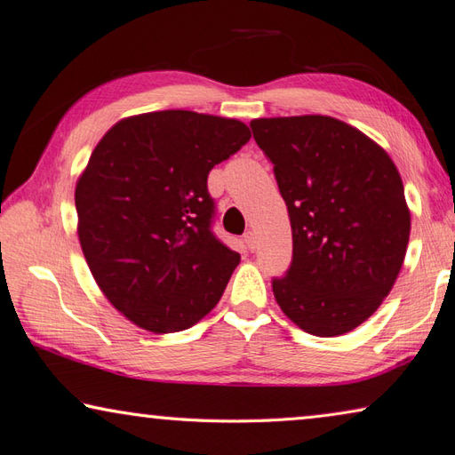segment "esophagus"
I'll return each instance as SVG.
<instances>
[{"label":"esophagus","mask_w":455,"mask_h":455,"mask_svg":"<svg viewBox=\"0 0 455 455\" xmlns=\"http://www.w3.org/2000/svg\"><path fill=\"white\" fill-rule=\"evenodd\" d=\"M244 243H246V248L250 250V252H254V250H256V235L252 233V230H248V233L244 235Z\"/></svg>","instance_id":"esophagus-1"}]
</instances>
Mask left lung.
Instances as JSON below:
<instances>
[{"mask_svg": "<svg viewBox=\"0 0 455 455\" xmlns=\"http://www.w3.org/2000/svg\"><path fill=\"white\" fill-rule=\"evenodd\" d=\"M287 205L293 259L277 305L313 336H340L389 295L407 254L411 211L389 154L326 115L254 119Z\"/></svg>", "mask_w": 455, "mask_h": 455, "instance_id": "left-lung-1", "label": "left lung"}]
</instances>
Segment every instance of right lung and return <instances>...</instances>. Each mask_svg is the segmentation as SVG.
Returning a JSON list of instances; mask_svg holds the SVG:
<instances>
[{"label": "right lung", "instance_id": "1", "mask_svg": "<svg viewBox=\"0 0 455 455\" xmlns=\"http://www.w3.org/2000/svg\"><path fill=\"white\" fill-rule=\"evenodd\" d=\"M236 119L154 111L103 134L76 183L78 236L108 301L154 334L212 311L240 254L212 235L207 176L250 140Z\"/></svg>", "mask_w": 455, "mask_h": 455}]
</instances>
